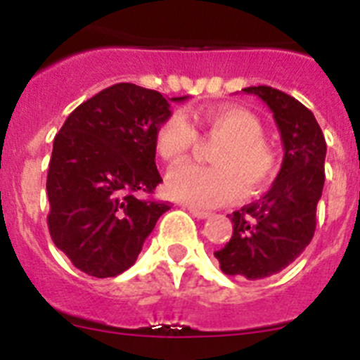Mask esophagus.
I'll use <instances>...</instances> for the list:
<instances>
[{"label": "esophagus", "instance_id": "esophagus-1", "mask_svg": "<svg viewBox=\"0 0 360 360\" xmlns=\"http://www.w3.org/2000/svg\"><path fill=\"white\" fill-rule=\"evenodd\" d=\"M187 211L195 216V218H200V219H205V218H209V216H211V212H209V211H202V209L193 207V205H187Z\"/></svg>", "mask_w": 360, "mask_h": 360}]
</instances>
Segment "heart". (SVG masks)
I'll return each instance as SVG.
<instances>
[{
  "instance_id": "b5f03b06",
  "label": "heart",
  "mask_w": 360,
  "mask_h": 360,
  "mask_svg": "<svg viewBox=\"0 0 360 360\" xmlns=\"http://www.w3.org/2000/svg\"><path fill=\"white\" fill-rule=\"evenodd\" d=\"M193 124L224 144L212 155L216 164L212 167L193 162L174 165L165 178L171 198L193 207H219L240 200L245 184L249 191H256L269 182L276 167L274 155L263 142L262 122L243 108L219 106L191 115L173 111L162 120L155 135V146L164 160H180L195 146Z\"/></svg>"
}]
</instances>
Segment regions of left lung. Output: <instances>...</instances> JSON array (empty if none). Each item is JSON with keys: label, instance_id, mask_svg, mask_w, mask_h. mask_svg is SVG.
I'll return each instance as SVG.
<instances>
[{"label": "left lung", "instance_id": "8db88e82", "mask_svg": "<svg viewBox=\"0 0 360 360\" xmlns=\"http://www.w3.org/2000/svg\"><path fill=\"white\" fill-rule=\"evenodd\" d=\"M243 91L270 108L285 155L269 193L232 212V238L214 256L225 274L256 281L287 269L314 238L326 142L314 113L294 97L270 86Z\"/></svg>", "mask_w": 360, "mask_h": 360}]
</instances>
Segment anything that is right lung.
Segmentation results:
<instances>
[{"mask_svg": "<svg viewBox=\"0 0 360 360\" xmlns=\"http://www.w3.org/2000/svg\"><path fill=\"white\" fill-rule=\"evenodd\" d=\"M155 90L119 82L84 101L53 139L46 176L52 241L73 266L113 278L135 263L167 209L151 195L162 182L155 135L169 103Z\"/></svg>", "mask_w": 360, "mask_h": 360, "instance_id": "add662e5", "label": "right lung"}]
</instances>
